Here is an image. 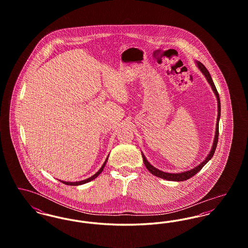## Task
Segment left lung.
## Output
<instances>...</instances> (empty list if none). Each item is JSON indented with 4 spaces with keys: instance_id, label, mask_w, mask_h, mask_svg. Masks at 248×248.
Wrapping results in <instances>:
<instances>
[{
    "instance_id": "1",
    "label": "left lung",
    "mask_w": 248,
    "mask_h": 248,
    "mask_svg": "<svg viewBox=\"0 0 248 248\" xmlns=\"http://www.w3.org/2000/svg\"><path fill=\"white\" fill-rule=\"evenodd\" d=\"M197 65H198V68L200 69V71L203 73V75H204L205 78L207 79V82L210 83V85H211V87H212L213 91H214V93L216 94L217 99V108H218V112H217V113H218V114H217V127H216V136H215V140H214V144H213L212 150H211L210 154H208V156L206 157V159H205L203 162H202L201 165L196 166L195 168H193V169H191V170H189V171L183 172V173H178V174L165 173V172H163V171H161V170L155 168L154 166H153V165H151V164L147 161V159H146V157L144 156V154H142L143 162H144V164L146 165L147 169H148L153 175H154L155 177H161V178H164V179L169 180V181H170V180H172V181H183V180H187V179H189L190 177H193L195 174H197V173L200 171L201 169H202L204 165H206V163L212 158L213 155H214L215 152H216V148H217V141H218V122H219V118H220V99H219V94L217 93V88H216V86H215V84H214V82H213L212 78H211V75H210L209 71H207V69H206V68L203 66V64H202L201 62L197 61Z\"/></svg>"
}]
</instances>
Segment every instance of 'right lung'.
<instances>
[{
  "label": "right lung",
  "mask_w": 248,
  "mask_h": 248,
  "mask_svg": "<svg viewBox=\"0 0 248 248\" xmlns=\"http://www.w3.org/2000/svg\"><path fill=\"white\" fill-rule=\"evenodd\" d=\"M107 160H108V158H107L105 163L101 166V168L94 174V176H92V177H89V178H87V179H84V180H82V181H78V182H66V181H61V180H60V181H61L62 183H64V184H66V185H70V186H78V185H82V184H84V183H87V182H89V181L94 179L95 177H97V176L103 171V168L105 167V165H106Z\"/></svg>",
  "instance_id": "obj_1"
}]
</instances>
